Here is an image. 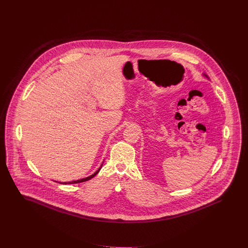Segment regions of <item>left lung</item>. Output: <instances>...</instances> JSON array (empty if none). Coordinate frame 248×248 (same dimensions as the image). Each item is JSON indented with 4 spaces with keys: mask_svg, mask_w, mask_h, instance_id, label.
I'll use <instances>...</instances> for the list:
<instances>
[{
    "mask_svg": "<svg viewBox=\"0 0 248 248\" xmlns=\"http://www.w3.org/2000/svg\"><path fill=\"white\" fill-rule=\"evenodd\" d=\"M204 75V77H206V78H209V77H208V76H207V75H206V74H203Z\"/></svg>",
    "mask_w": 248,
    "mask_h": 248,
    "instance_id": "obj_1",
    "label": "left lung"
}]
</instances>
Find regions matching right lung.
I'll use <instances>...</instances> for the list:
<instances>
[{
  "label": "right lung",
  "mask_w": 248,
  "mask_h": 248,
  "mask_svg": "<svg viewBox=\"0 0 248 248\" xmlns=\"http://www.w3.org/2000/svg\"><path fill=\"white\" fill-rule=\"evenodd\" d=\"M103 165V164H102ZM102 165H101V167H102ZM101 167L93 173V174L91 175V176H89V177H86V178H83V179H79V180H77V181H72V182H68V183H60V184H78V183H82V182H86L88 180H91L92 178H93L95 175L97 174L98 172H99V170H101Z\"/></svg>",
  "instance_id": "add662e5"
}]
</instances>
